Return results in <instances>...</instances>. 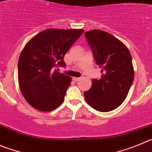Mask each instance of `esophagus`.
I'll return each mask as SVG.
<instances>
[{
  "label": "esophagus",
  "instance_id": "obj_1",
  "mask_svg": "<svg viewBox=\"0 0 152 152\" xmlns=\"http://www.w3.org/2000/svg\"><path fill=\"white\" fill-rule=\"evenodd\" d=\"M73 80L74 82H78L80 80V78H77V77H73Z\"/></svg>",
  "mask_w": 152,
  "mask_h": 152
}]
</instances>
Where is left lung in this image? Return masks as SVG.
<instances>
[{"instance_id":"8db88e82","label":"left lung","mask_w":152,"mask_h":152,"mask_svg":"<svg viewBox=\"0 0 152 152\" xmlns=\"http://www.w3.org/2000/svg\"><path fill=\"white\" fill-rule=\"evenodd\" d=\"M85 36L96 64L103 68L101 79H92L91 88L85 91V98L98 111H110L124 102L133 82L130 52L122 42L104 31L93 29Z\"/></svg>"}]
</instances>
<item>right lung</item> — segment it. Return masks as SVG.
<instances>
[{
    "mask_svg": "<svg viewBox=\"0 0 152 152\" xmlns=\"http://www.w3.org/2000/svg\"><path fill=\"white\" fill-rule=\"evenodd\" d=\"M83 32V29L48 28L23 48L18 62V81L23 97L32 107L49 112L64 102L72 79L54 68L65 66L64 55Z\"/></svg>",
    "mask_w": 152,
    "mask_h": 152,
    "instance_id": "obj_1",
    "label": "right lung"
}]
</instances>
